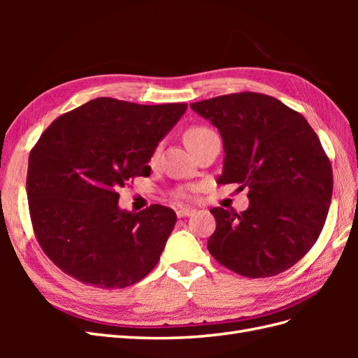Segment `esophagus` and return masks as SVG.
Here are the masks:
<instances>
[{"instance_id":"1","label":"esophagus","mask_w":358,"mask_h":358,"mask_svg":"<svg viewBox=\"0 0 358 358\" xmlns=\"http://www.w3.org/2000/svg\"><path fill=\"white\" fill-rule=\"evenodd\" d=\"M196 213V209H191V208H180L176 210L178 218H183V216H192Z\"/></svg>"}]
</instances>
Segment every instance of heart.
Instances as JSON below:
<instances>
[{
  "instance_id": "1",
  "label": "heart",
  "mask_w": 358,
  "mask_h": 358,
  "mask_svg": "<svg viewBox=\"0 0 358 358\" xmlns=\"http://www.w3.org/2000/svg\"><path fill=\"white\" fill-rule=\"evenodd\" d=\"M212 136H215L213 129L204 127V125H191L185 129V133H183V142H185V145L189 149L192 146L201 143L203 140L209 138ZM158 155H159V148L157 146L149 157V164H155L158 159ZM191 192H192V188H180L176 191V196L180 199H188L191 196Z\"/></svg>"
}]
</instances>
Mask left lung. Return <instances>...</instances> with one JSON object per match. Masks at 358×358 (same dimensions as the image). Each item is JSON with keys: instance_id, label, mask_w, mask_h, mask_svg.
<instances>
[{"instance_id": "8db88e82", "label": "left lung", "mask_w": 358, "mask_h": 358, "mask_svg": "<svg viewBox=\"0 0 358 358\" xmlns=\"http://www.w3.org/2000/svg\"><path fill=\"white\" fill-rule=\"evenodd\" d=\"M220 129L224 167L218 183L248 188L241 213L213 208L208 249L246 278L285 272L305 257L326 222L333 170L303 115L273 96L236 92L191 104Z\"/></svg>"}]
</instances>
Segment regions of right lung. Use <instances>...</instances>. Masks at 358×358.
<instances>
[{"instance_id":"1","label":"right lung","mask_w":358,"mask_h":358,"mask_svg":"<svg viewBox=\"0 0 358 358\" xmlns=\"http://www.w3.org/2000/svg\"><path fill=\"white\" fill-rule=\"evenodd\" d=\"M187 107L100 96L61 115L40 136L28 158L29 216L41 249L64 273L113 289L157 266L175 210L161 204L121 210L117 191L150 175V154Z\"/></svg>"}]
</instances>
